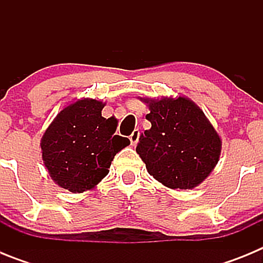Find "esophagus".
I'll return each mask as SVG.
<instances>
[{"label": "esophagus", "instance_id": "esophagus-1", "mask_svg": "<svg viewBox=\"0 0 263 263\" xmlns=\"http://www.w3.org/2000/svg\"><path fill=\"white\" fill-rule=\"evenodd\" d=\"M139 134H141V132H139L138 129H136V130H134V132H133V133H132V136L129 137V138H130V142H132V145H133V146H136L137 143H138Z\"/></svg>", "mask_w": 263, "mask_h": 263}]
</instances>
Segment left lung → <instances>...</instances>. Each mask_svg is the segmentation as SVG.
Here are the masks:
<instances>
[{"label": "left lung", "instance_id": "1", "mask_svg": "<svg viewBox=\"0 0 263 263\" xmlns=\"http://www.w3.org/2000/svg\"><path fill=\"white\" fill-rule=\"evenodd\" d=\"M148 106L152 127L141 134L137 153L147 173L171 190H192L217 164L221 138L188 97H141Z\"/></svg>", "mask_w": 263, "mask_h": 263}]
</instances>
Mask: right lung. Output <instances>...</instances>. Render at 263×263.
Here are the masks:
<instances>
[{"instance_id":"obj_1","label":"right lung","mask_w":263,"mask_h":263,"mask_svg":"<svg viewBox=\"0 0 263 263\" xmlns=\"http://www.w3.org/2000/svg\"><path fill=\"white\" fill-rule=\"evenodd\" d=\"M104 106L96 99L76 100L58 113L42 137V159L51 179L72 194L96 187L115 155L130 145L116 134L117 120L101 116Z\"/></svg>"}]
</instances>
